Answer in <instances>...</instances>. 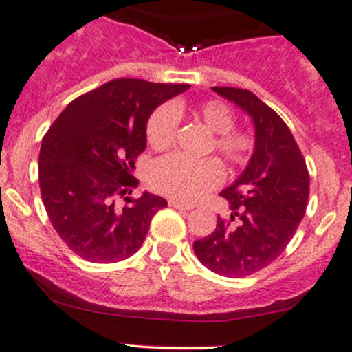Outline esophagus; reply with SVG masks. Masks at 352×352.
Wrapping results in <instances>:
<instances>
[{
    "mask_svg": "<svg viewBox=\"0 0 352 352\" xmlns=\"http://www.w3.org/2000/svg\"><path fill=\"white\" fill-rule=\"evenodd\" d=\"M168 206L173 207V209H180V210H190L192 209V206L182 204V202H179V201H168Z\"/></svg>",
    "mask_w": 352,
    "mask_h": 352,
    "instance_id": "1",
    "label": "esophagus"
}]
</instances>
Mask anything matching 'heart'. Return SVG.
Here are the masks:
<instances>
[{
	"instance_id": "b5f03b06",
	"label": "heart",
	"mask_w": 352,
	"mask_h": 352,
	"mask_svg": "<svg viewBox=\"0 0 352 352\" xmlns=\"http://www.w3.org/2000/svg\"><path fill=\"white\" fill-rule=\"evenodd\" d=\"M206 126L216 133L210 148L228 164L244 166L250 164L256 148V140L246 129L234 128L236 114L228 102L209 99L190 109ZM184 104H162L146 121V142L153 150H165L175 142L179 114ZM224 180V170L216 158L194 160L186 155L172 153L158 158L150 170V182L155 190L182 202H194Z\"/></svg>"
}]
</instances>
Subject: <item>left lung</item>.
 I'll list each match as a JSON object with an SVG mask.
<instances>
[{
    "mask_svg": "<svg viewBox=\"0 0 352 352\" xmlns=\"http://www.w3.org/2000/svg\"><path fill=\"white\" fill-rule=\"evenodd\" d=\"M212 89L253 118L256 148L243 175L221 192L231 221L217 216L214 232L197 239L194 251L210 272L239 278L275 261L292 241L309 204L310 177L294 135L275 111L248 89Z\"/></svg>",
    "mask_w": 352,
    "mask_h": 352,
    "instance_id": "1",
    "label": "left lung"
}]
</instances>
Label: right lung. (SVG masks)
Returning a JSON list of instances; mask_svg holds the SVG:
<instances>
[{
    "instance_id": "1",
    "label": "right lung",
    "mask_w": 352,
    "mask_h": 352,
    "mask_svg": "<svg viewBox=\"0 0 352 352\" xmlns=\"http://www.w3.org/2000/svg\"><path fill=\"white\" fill-rule=\"evenodd\" d=\"M188 84L114 79L79 96L42 140L38 184L52 226L72 253L92 263H116L140 250L165 199L138 187L135 162L146 148L155 108ZM123 198L124 205L119 204Z\"/></svg>"
}]
</instances>
